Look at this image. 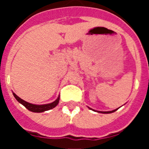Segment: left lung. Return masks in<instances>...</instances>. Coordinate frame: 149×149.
<instances>
[{
    "label": "left lung",
    "mask_w": 149,
    "mask_h": 149,
    "mask_svg": "<svg viewBox=\"0 0 149 149\" xmlns=\"http://www.w3.org/2000/svg\"><path fill=\"white\" fill-rule=\"evenodd\" d=\"M88 108H89V109H90V110H93V111H96V112H98V113H113V112L116 111V110H118V109H119V108L116 109V110H112V111H98V110H93V109L90 108V107H88Z\"/></svg>",
    "instance_id": "8db88e82"
}]
</instances>
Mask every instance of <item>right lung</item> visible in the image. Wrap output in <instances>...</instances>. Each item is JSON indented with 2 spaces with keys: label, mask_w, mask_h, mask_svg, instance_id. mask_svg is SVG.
I'll return each instance as SVG.
<instances>
[{
  "label": "right lung",
  "mask_w": 149,
  "mask_h": 149,
  "mask_svg": "<svg viewBox=\"0 0 149 149\" xmlns=\"http://www.w3.org/2000/svg\"><path fill=\"white\" fill-rule=\"evenodd\" d=\"M13 95H14V97L15 98V99H16L19 103L22 104V105H24L27 110H29L31 112H33V113H42V112L47 111V110H51V109L54 108L58 104L59 101H60V95H59L58 98H56L54 101H53L52 103L46 104H34L29 103V102L24 101L23 99L19 98V97H18L17 95H15L14 93H13Z\"/></svg>",
  "instance_id": "right-lung-1"
}]
</instances>
